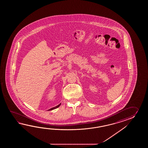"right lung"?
<instances>
[{
	"label": "right lung",
	"mask_w": 148,
	"mask_h": 148,
	"mask_svg": "<svg viewBox=\"0 0 148 148\" xmlns=\"http://www.w3.org/2000/svg\"><path fill=\"white\" fill-rule=\"evenodd\" d=\"M60 105H61V103H60L59 105H57V106H56V107H53V108H50V110H54V109H56V108H58V107H59L60 106Z\"/></svg>",
	"instance_id": "right-lung-1"
}]
</instances>
